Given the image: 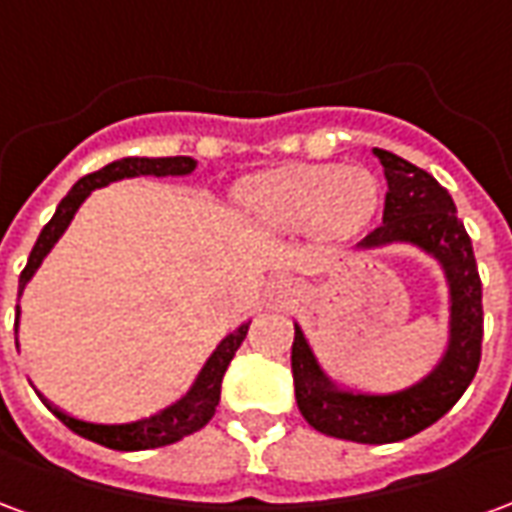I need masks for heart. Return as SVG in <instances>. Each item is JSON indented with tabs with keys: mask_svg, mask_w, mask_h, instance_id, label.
Returning <instances> with one entry per match:
<instances>
[{
	"mask_svg": "<svg viewBox=\"0 0 512 512\" xmlns=\"http://www.w3.org/2000/svg\"><path fill=\"white\" fill-rule=\"evenodd\" d=\"M238 202L268 230L293 233L312 227L323 241H345L373 219L378 183L362 167L301 164L244 180Z\"/></svg>",
	"mask_w": 512,
	"mask_h": 512,
	"instance_id": "1",
	"label": "heart"
}]
</instances>
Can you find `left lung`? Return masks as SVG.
<instances>
[{"instance_id":"left-lung-1","label":"left lung","mask_w":512,"mask_h":512,"mask_svg":"<svg viewBox=\"0 0 512 512\" xmlns=\"http://www.w3.org/2000/svg\"><path fill=\"white\" fill-rule=\"evenodd\" d=\"M384 167V224L359 244L376 249L411 244L439 260L450 285V340L439 365L414 386L389 395L337 389L296 326L290 367L301 417L326 436L359 444H392L430 428L472 384L483 354V285L472 238L455 213L450 191L425 169L389 150H373Z\"/></svg>"}]
</instances>
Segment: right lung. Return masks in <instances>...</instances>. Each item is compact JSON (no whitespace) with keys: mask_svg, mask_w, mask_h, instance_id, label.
<instances>
[{"mask_svg":"<svg viewBox=\"0 0 512 512\" xmlns=\"http://www.w3.org/2000/svg\"><path fill=\"white\" fill-rule=\"evenodd\" d=\"M197 167V161L189 156H169V158H120V161H112L106 164L104 169L98 172H90L84 175L76 186H73L62 202L57 205V211L51 216V222L40 230L38 241L29 252L27 268L21 271V279H18V296L24 293L27 282L32 279V274L38 271L43 257L49 255L51 246L60 241V235L68 230V224L79 211L82 205L95 189L101 186H109L115 180L123 178H136V175H156V178H167V175H189ZM21 310L16 307V326ZM246 332H249V321L241 323L233 334H227L222 343L216 345V351L208 356V362L200 370L197 381L191 384V389L186 395L175 400L172 406H167L164 411H158L153 417L136 419V422H123V425H98V422H84V419H76L71 414H65L57 406H51L46 400V406L51 408V414L60 419L62 425H68L73 433H79L84 439L95 441V444H104L109 450H153V447H167V444H175L183 436H189L194 430L205 428L211 417L216 414V406H219V395H222V378L227 365L233 362L235 351L244 343Z\"/></svg>","mask_w":512,"mask_h":512,"instance_id":"right-lung-1","label":"right lung"}]
</instances>
